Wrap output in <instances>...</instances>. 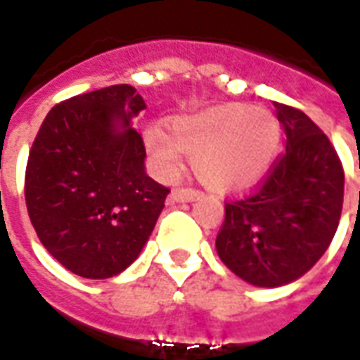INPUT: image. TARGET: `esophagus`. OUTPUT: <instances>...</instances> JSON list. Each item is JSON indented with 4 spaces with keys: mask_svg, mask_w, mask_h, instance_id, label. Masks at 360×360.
Masks as SVG:
<instances>
[{
    "mask_svg": "<svg viewBox=\"0 0 360 360\" xmlns=\"http://www.w3.org/2000/svg\"><path fill=\"white\" fill-rule=\"evenodd\" d=\"M200 195L202 193L196 191V188H173L169 200L172 202H191V200H196Z\"/></svg>",
    "mask_w": 360,
    "mask_h": 360,
    "instance_id": "obj_1",
    "label": "esophagus"
}]
</instances>
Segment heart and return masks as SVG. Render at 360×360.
Returning <instances> with one entry per match:
<instances>
[{
  "label": "heart",
  "instance_id": "heart-1",
  "mask_svg": "<svg viewBox=\"0 0 360 360\" xmlns=\"http://www.w3.org/2000/svg\"><path fill=\"white\" fill-rule=\"evenodd\" d=\"M279 123L268 110L221 103L167 121V131L148 127L144 146L165 175H175L183 152L196 177L216 191L257 185L270 172L279 148Z\"/></svg>",
  "mask_w": 360,
  "mask_h": 360
}]
</instances>
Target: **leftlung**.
<instances>
[{
  "label": "left lung",
  "instance_id": "1",
  "mask_svg": "<svg viewBox=\"0 0 360 360\" xmlns=\"http://www.w3.org/2000/svg\"><path fill=\"white\" fill-rule=\"evenodd\" d=\"M285 154L252 195L226 202L216 237L221 262L257 287L304 276L330 247L343 206V167L332 142L302 111L274 103Z\"/></svg>",
  "mask_w": 360,
  "mask_h": 360
}]
</instances>
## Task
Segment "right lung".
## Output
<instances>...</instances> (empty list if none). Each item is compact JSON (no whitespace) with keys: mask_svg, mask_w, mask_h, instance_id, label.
Listing matches in <instances>:
<instances>
[{"mask_svg":"<svg viewBox=\"0 0 360 360\" xmlns=\"http://www.w3.org/2000/svg\"><path fill=\"white\" fill-rule=\"evenodd\" d=\"M146 108L113 84L51 108L30 148L25 198L46 250L77 276L105 279L139 258L169 188L148 177L133 119Z\"/></svg>","mask_w":360,"mask_h":360,"instance_id":"add662e5","label":"right lung"}]
</instances>
